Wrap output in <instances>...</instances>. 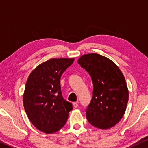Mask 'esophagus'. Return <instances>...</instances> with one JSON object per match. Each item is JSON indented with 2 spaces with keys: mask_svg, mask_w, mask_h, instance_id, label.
<instances>
[{
  "mask_svg": "<svg viewBox=\"0 0 148 148\" xmlns=\"http://www.w3.org/2000/svg\"><path fill=\"white\" fill-rule=\"evenodd\" d=\"M73 106L74 108H77L78 106V103L77 102H73Z\"/></svg>",
  "mask_w": 148,
  "mask_h": 148,
  "instance_id": "esophagus-1",
  "label": "esophagus"
}]
</instances>
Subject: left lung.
Segmentation results:
<instances>
[{"instance_id": "obj_1", "label": "left lung", "mask_w": 148, "mask_h": 148, "mask_svg": "<svg viewBox=\"0 0 148 148\" xmlns=\"http://www.w3.org/2000/svg\"><path fill=\"white\" fill-rule=\"evenodd\" d=\"M78 63L88 72L94 86L86 113L89 123L101 129L115 126L122 119L129 100L122 71L110 58L96 53L81 56Z\"/></svg>"}]
</instances>
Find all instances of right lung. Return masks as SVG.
Here are the masks:
<instances>
[{
	"mask_svg": "<svg viewBox=\"0 0 148 148\" xmlns=\"http://www.w3.org/2000/svg\"><path fill=\"white\" fill-rule=\"evenodd\" d=\"M73 58H50L36 66L28 77L23 95L24 109L34 126L50 134L65 125L72 104L64 100L60 77Z\"/></svg>",
	"mask_w": 148,
	"mask_h": 148,
	"instance_id": "1",
	"label": "right lung"
}]
</instances>
